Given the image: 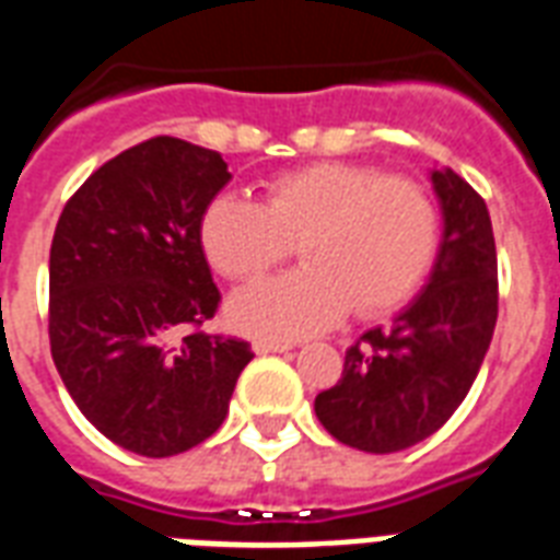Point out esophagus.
Masks as SVG:
<instances>
[{
  "mask_svg": "<svg viewBox=\"0 0 560 560\" xmlns=\"http://www.w3.org/2000/svg\"><path fill=\"white\" fill-rule=\"evenodd\" d=\"M296 343L293 340H279V337H255L252 340V349L258 352V355H267V352H288Z\"/></svg>",
  "mask_w": 560,
  "mask_h": 560,
  "instance_id": "34e87169",
  "label": "esophagus"
}]
</instances>
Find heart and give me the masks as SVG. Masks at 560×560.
I'll return each instance as SVG.
<instances>
[{"instance_id":"heart-1","label":"heart","mask_w":560,"mask_h":560,"mask_svg":"<svg viewBox=\"0 0 560 560\" xmlns=\"http://www.w3.org/2000/svg\"><path fill=\"white\" fill-rule=\"evenodd\" d=\"M302 270L234 293L229 314L246 331L302 337L343 317L399 308L429 276L441 220L429 190L405 176L349 161H319L270 178L264 202L213 196L199 246L213 270L249 281L288 261Z\"/></svg>"}]
</instances>
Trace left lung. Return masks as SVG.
Returning <instances> with one entry per match:
<instances>
[{"label":"left lung","instance_id":"8db88e82","mask_svg":"<svg viewBox=\"0 0 560 560\" xmlns=\"http://www.w3.org/2000/svg\"><path fill=\"white\" fill-rule=\"evenodd\" d=\"M443 241L429 284L390 326L347 349L335 387L314 399L326 432L352 450H408L450 420L497 328V243L488 205L452 170H434Z\"/></svg>","mask_w":560,"mask_h":560}]
</instances>
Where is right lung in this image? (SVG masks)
Returning <instances> with one entry per match:
<instances>
[{
	"label": "right lung",
	"mask_w": 560,
	"mask_h": 560,
	"mask_svg": "<svg viewBox=\"0 0 560 560\" xmlns=\"http://www.w3.org/2000/svg\"><path fill=\"white\" fill-rule=\"evenodd\" d=\"M229 178L220 152L161 135L102 164L55 225L52 361L79 411L147 458L208 441L252 361L246 340L202 331L220 290L199 220Z\"/></svg>",
	"instance_id": "right-lung-1"
}]
</instances>
